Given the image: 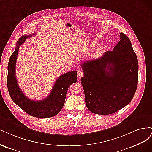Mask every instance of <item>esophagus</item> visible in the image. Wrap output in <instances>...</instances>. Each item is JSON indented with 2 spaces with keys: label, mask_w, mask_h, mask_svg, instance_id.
I'll use <instances>...</instances> for the list:
<instances>
[{
  "label": "esophagus",
  "mask_w": 152,
  "mask_h": 152,
  "mask_svg": "<svg viewBox=\"0 0 152 152\" xmlns=\"http://www.w3.org/2000/svg\"><path fill=\"white\" fill-rule=\"evenodd\" d=\"M83 76V71L81 69H79L77 72V78H81Z\"/></svg>",
  "instance_id": "34e87169"
}]
</instances>
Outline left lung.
<instances>
[{
  "label": "left lung",
  "mask_w": 152,
  "mask_h": 152,
  "mask_svg": "<svg viewBox=\"0 0 152 152\" xmlns=\"http://www.w3.org/2000/svg\"><path fill=\"white\" fill-rule=\"evenodd\" d=\"M81 67L86 105L93 113L113 114L133 99L138 85V62L130 40L123 33L113 50L84 61Z\"/></svg>",
  "instance_id": "obj_1"
}]
</instances>
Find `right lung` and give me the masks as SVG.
<instances>
[{
  "mask_svg": "<svg viewBox=\"0 0 152 152\" xmlns=\"http://www.w3.org/2000/svg\"><path fill=\"white\" fill-rule=\"evenodd\" d=\"M23 35L19 39L16 49L9 61L7 69V88L12 100L21 109L31 116L47 118L58 114L64 105L67 91L69 87L77 81V71H69L58 77L50 94L40 101H34L28 98L19 88L16 76V64L19 48L26 39L35 35Z\"/></svg>",
  "mask_w": 152,
  "mask_h": 152,
  "instance_id": "right-lung-1",
  "label": "right lung"
}]
</instances>
